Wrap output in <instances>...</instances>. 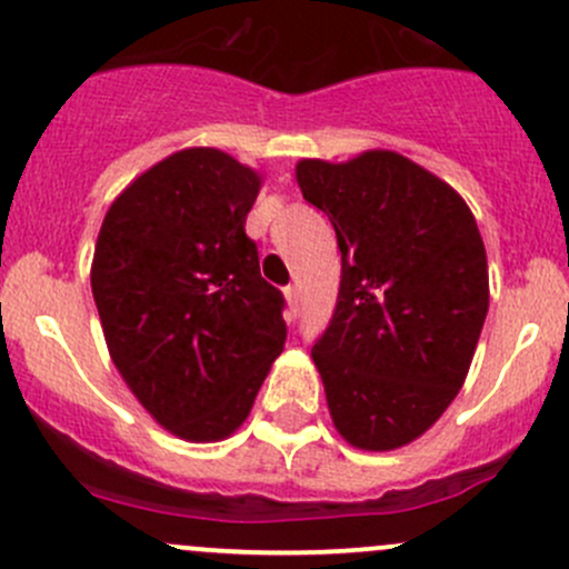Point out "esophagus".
I'll list each match as a JSON object with an SVG mask.
<instances>
[{"label":"esophagus","instance_id":"34e87169","mask_svg":"<svg viewBox=\"0 0 569 569\" xmlns=\"http://www.w3.org/2000/svg\"><path fill=\"white\" fill-rule=\"evenodd\" d=\"M286 302H289V311L300 313V289L297 286H286Z\"/></svg>","mask_w":569,"mask_h":569}]
</instances>
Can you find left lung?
<instances>
[{"label": "left lung", "mask_w": 569, "mask_h": 569, "mask_svg": "<svg viewBox=\"0 0 569 569\" xmlns=\"http://www.w3.org/2000/svg\"><path fill=\"white\" fill-rule=\"evenodd\" d=\"M341 250L336 313L313 343L338 435L363 451L421 438L460 393L490 280L468 203L396 151L297 162Z\"/></svg>", "instance_id": "8db88e82"}]
</instances>
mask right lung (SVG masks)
Returning a JSON list of instances; mask_svg holds the SVG:
<instances>
[{
  "instance_id": "add662e5",
  "label": "right lung",
  "mask_w": 569,
  "mask_h": 569,
  "mask_svg": "<svg viewBox=\"0 0 569 569\" xmlns=\"http://www.w3.org/2000/svg\"><path fill=\"white\" fill-rule=\"evenodd\" d=\"M261 181L226 151L183 148L112 200L96 242L109 358L153 421L192 443L237 432L283 352V295L244 233Z\"/></svg>"
}]
</instances>
